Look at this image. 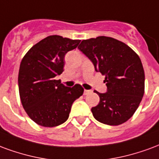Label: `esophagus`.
Segmentation results:
<instances>
[{"mask_svg":"<svg viewBox=\"0 0 159 159\" xmlns=\"http://www.w3.org/2000/svg\"><path fill=\"white\" fill-rule=\"evenodd\" d=\"M90 93H91V91L90 90H84V95H88Z\"/></svg>","mask_w":159,"mask_h":159,"instance_id":"esophagus-1","label":"esophagus"}]
</instances>
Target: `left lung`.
Segmentation results:
<instances>
[{
    "instance_id": "1",
    "label": "left lung",
    "mask_w": 159,
    "mask_h": 159,
    "mask_svg": "<svg viewBox=\"0 0 159 159\" xmlns=\"http://www.w3.org/2000/svg\"><path fill=\"white\" fill-rule=\"evenodd\" d=\"M93 62L96 71L105 75L107 91L94 92L100 102L91 108L97 121L119 125L133 116L145 91V73L139 56L122 41L98 36L83 40L78 46Z\"/></svg>"
}]
</instances>
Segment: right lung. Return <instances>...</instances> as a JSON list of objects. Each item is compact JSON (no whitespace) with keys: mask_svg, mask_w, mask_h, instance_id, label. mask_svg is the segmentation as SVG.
<instances>
[{"mask_svg":"<svg viewBox=\"0 0 159 159\" xmlns=\"http://www.w3.org/2000/svg\"><path fill=\"white\" fill-rule=\"evenodd\" d=\"M80 40L50 35L35 44L21 61L18 90L23 107L34 122L44 127L60 125L68 119L73 102L84 92L80 84L66 87L55 77L63 72L66 53Z\"/></svg>","mask_w":159,"mask_h":159,"instance_id":"obj_1","label":"right lung"}]
</instances>
